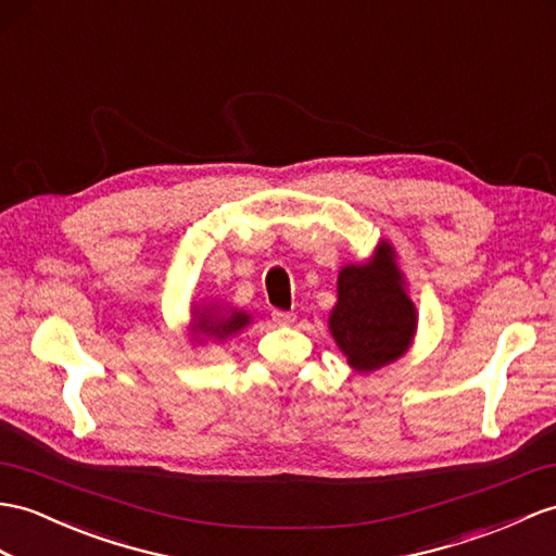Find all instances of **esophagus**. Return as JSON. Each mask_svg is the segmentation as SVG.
I'll list each match as a JSON object with an SVG mask.
<instances>
[{"label": "esophagus", "mask_w": 556, "mask_h": 556, "mask_svg": "<svg viewBox=\"0 0 556 556\" xmlns=\"http://www.w3.org/2000/svg\"><path fill=\"white\" fill-rule=\"evenodd\" d=\"M274 320H276L278 325H292V323H294V314H290V311L276 308V311H274Z\"/></svg>", "instance_id": "obj_1"}]
</instances>
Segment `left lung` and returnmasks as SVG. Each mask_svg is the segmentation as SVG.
Segmentation results:
<instances>
[{
    "label": "left lung",
    "instance_id": "obj_1",
    "mask_svg": "<svg viewBox=\"0 0 556 556\" xmlns=\"http://www.w3.org/2000/svg\"><path fill=\"white\" fill-rule=\"evenodd\" d=\"M415 328L417 311L405 294V280L389 242L377 245L370 262L340 270L330 332L351 368L370 372L394 363L408 351Z\"/></svg>",
    "mask_w": 556,
    "mask_h": 556
}]
</instances>
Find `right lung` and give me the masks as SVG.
<instances>
[{"mask_svg": "<svg viewBox=\"0 0 556 556\" xmlns=\"http://www.w3.org/2000/svg\"><path fill=\"white\" fill-rule=\"evenodd\" d=\"M250 325V316L245 311H231V314H212L210 311H202L198 318H193V332L202 334V337H210V340H226V337H231L236 332H240L242 328H248Z\"/></svg>", "mask_w": 556, "mask_h": 556, "instance_id": "obj_1", "label": "right lung"}]
</instances>
